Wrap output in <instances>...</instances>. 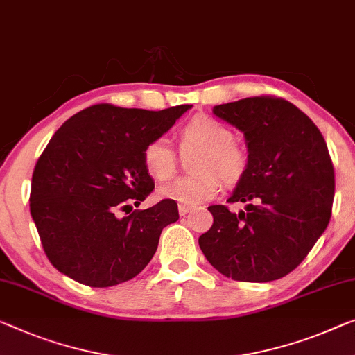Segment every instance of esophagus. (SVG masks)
I'll use <instances>...</instances> for the list:
<instances>
[{
    "label": "esophagus",
    "instance_id": "obj_1",
    "mask_svg": "<svg viewBox=\"0 0 355 355\" xmlns=\"http://www.w3.org/2000/svg\"><path fill=\"white\" fill-rule=\"evenodd\" d=\"M189 211H191V207H187V205H180V207H178L180 216H184L187 214H189Z\"/></svg>",
    "mask_w": 355,
    "mask_h": 355
}]
</instances>
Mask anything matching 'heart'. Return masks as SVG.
Here are the masks:
<instances>
[{
  "mask_svg": "<svg viewBox=\"0 0 355 355\" xmlns=\"http://www.w3.org/2000/svg\"><path fill=\"white\" fill-rule=\"evenodd\" d=\"M234 134L228 125L211 116L199 114L180 130V150H200L193 161L196 175L180 177L159 188L162 199L175 200L180 205H196L214 199L221 189V180L234 184L245 175L248 156L234 144ZM144 166L155 180H168L175 173L177 156L167 139H155L144 148Z\"/></svg>",
  "mask_w": 355,
  "mask_h": 355,
  "instance_id": "heart-1",
  "label": "heart"
}]
</instances>
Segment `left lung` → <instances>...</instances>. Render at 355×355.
Returning <instances> with one entry per match:
<instances>
[{
    "mask_svg": "<svg viewBox=\"0 0 355 355\" xmlns=\"http://www.w3.org/2000/svg\"><path fill=\"white\" fill-rule=\"evenodd\" d=\"M214 113L244 132L248 167L228 199L210 205L211 228L199 247L216 271L239 282H271L292 272L329 226L335 171L317 125L272 95L216 105Z\"/></svg>",
    "mask_w": 355,
    "mask_h": 355,
    "instance_id": "obj_1",
    "label": "left lung"
}]
</instances>
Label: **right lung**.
Segmentation results:
<instances>
[{
    "instance_id": "add662e5",
    "label": "right lung",
    "mask_w": 355,
    "mask_h": 355,
    "mask_svg": "<svg viewBox=\"0 0 355 355\" xmlns=\"http://www.w3.org/2000/svg\"><path fill=\"white\" fill-rule=\"evenodd\" d=\"M191 105L161 111L92 105L62 124L36 162L30 214L52 266L89 287H113L144 271L162 230L178 220L175 200L140 205L155 182L144 148Z\"/></svg>"
}]
</instances>
